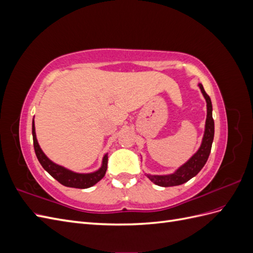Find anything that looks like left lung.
<instances>
[{"label": "left lung", "instance_id": "1", "mask_svg": "<svg viewBox=\"0 0 253 253\" xmlns=\"http://www.w3.org/2000/svg\"><path fill=\"white\" fill-rule=\"evenodd\" d=\"M198 86H200L202 94L207 102V118L201 147L187 163L180 166L174 173L167 175L147 174L148 178L157 186L173 187L182 185V183L187 182L188 180L194 177L195 175H197L198 172H200L203 169V167L206 165L207 160H208L214 138V120L212 117V103L210 97L207 95L205 91L202 83H198Z\"/></svg>", "mask_w": 253, "mask_h": 253}]
</instances>
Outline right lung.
Listing matches in <instances>:
<instances>
[{
	"instance_id": "right-lung-1",
	"label": "right lung",
	"mask_w": 253,
	"mask_h": 253,
	"mask_svg": "<svg viewBox=\"0 0 253 253\" xmlns=\"http://www.w3.org/2000/svg\"><path fill=\"white\" fill-rule=\"evenodd\" d=\"M33 138H34V148L38 160L44 168L45 171H47L53 178L58 180L61 185L70 188H78V189H86L93 187L94 185L101 180L105 175L106 169H108V154H105L102 158L101 167L95 172L91 173H77L72 170H68L66 168L57 165L44 154V152L40 148L39 142L37 140L35 120H33Z\"/></svg>"
}]
</instances>
